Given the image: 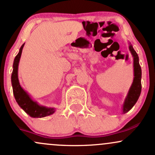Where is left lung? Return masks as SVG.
<instances>
[{"label": "left lung", "mask_w": 155, "mask_h": 155, "mask_svg": "<svg viewBox=\"0 0 155 155\" xmlns=\"http://www.w3.org/2000/svg\"><path fill=\"white\" fill-rule=\"evenodd\" d=\"M130 51L133 56V66H134V79L130 89L128 95L123 105V113L129 111L133 107L138 101V97L141 92V68H140L138 56L136 51L133 49V47L130 45Z\"/></svg>", "instance_id": "8db88e82"}]
</instances>
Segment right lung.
Here are the masks:
<instances>
[{"mask_svg": "<svg viewBox=\"0 0 155 155\" xmlns=\"http://www.w3.org/2000/svg\"><path fill=\"white\" fill-rule=\"evenodd\" d=\"M23 47H24V44L21 47L18 54L16 56L13 64V71L12 74V84L15 100L19 106L32 117L41 118V117L49 116L54 113V108H48L39 106L37 103L31 100L29 95L24 91V90L19 85L17 71H18V65L21 54H22Z\"/></svg>", "mask_w": 155, "mask_h": 155, "instance_id": "obj_1", "label": "right lung"}]
</instances>
